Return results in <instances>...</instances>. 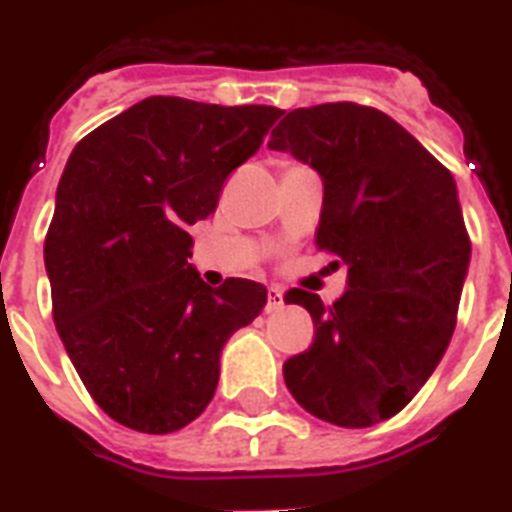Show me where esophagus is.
I'll list each match as a JSON object with an SVG mask.
<instances>
[{
  "instance_id": "obj_1",
  "label": "esophagus",
  "mask_w": 512,
  "mask_h": 512,
  "mask_svg": "<svg viewBox=\"0 0 512 512\" xmlns=\"http://www.w3.org/2000/svg\"><path fill=\"white\" fill-rule=\"evenodd\" d=\"M281 307H284V292L273 286V289H268V305H265V310H268V313H276Z\"/></svg>"
}]
</instances>
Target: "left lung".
<instances>
[{"mask_svg": "<svg viewBox=\"0 0 512 512\" xmlns=\"http://www.w3.org/2000/svg\"><path fill=\"white\" fill-rule=\"evenodd\" d=\"M268 147L321 176L315 242L350 265L331 307L286 292L313 315L315 339L284 381L321 421L376 426L429 381L455 331L471 263L455 178L397 120L355 102L292 110Z\"/></svg>", "mask_w": 512, "mask_h": 512, "instance_id": "obj_1", "label": "left lung"}]
</instances>
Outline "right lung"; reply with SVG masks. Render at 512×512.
I'll return each mask as SVG.
<instances>
[{"instance_id": "obj_1", "label": "right lung", "mask_w": 512, "mask_h": 512, "mask_svg": "<svg viewBox=\"0 0 512 512\" xmlns=\"http://www.w3.org/2000/svg\"><path fill=\"white\" fill-rule=\"evenodd\" d=\"M281 110L147 97L91 131L62 170L44 242L65 352L112 421L170 434L197 418L228 336L268 289L191 268L186 228L218 207L228 173L255 155Z\"/></svg>"}]
</instances>
